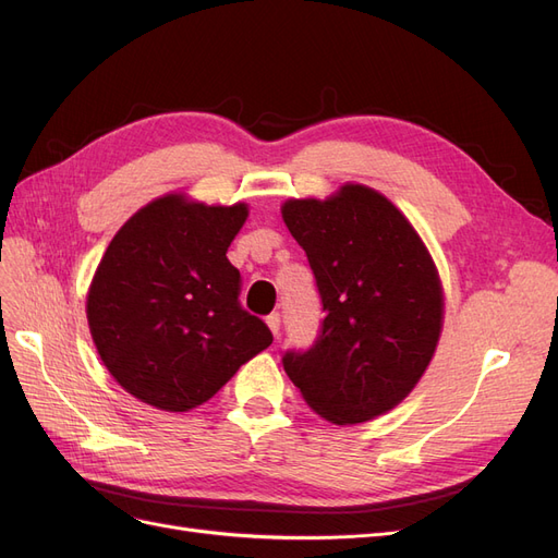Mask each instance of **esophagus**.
<instances>
[{"label":"esophagus","mask_w":558,"mask_h":558,"mask_svg":"<svg viewBox=\"0 0 558 558\" xmlns=\"http://www.w3.org/2000/svg\"><path fill=\"white\" fill-rule=\"evenodd\" d=\"M265 320H267L269 330H272V335L277 337V335H279V328H281V316H279L277 312H272V314H269Z\"/></svg>","instance_id":"obj_1"}]
</instances>
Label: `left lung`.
<instances>
[{"mask_svg": "<svg viewBox=\"0 0 558 558\" xmlns=\"http://www.w3.org/2000/svg\"><path fill=\"white\" fill-rule=\"evenodd\" d=\"M286 228L305 248L326 318L283 369L310 408L363 424L416 386L442 330V286L428 248L393 202L361 183L328 199H289Z\"/></svg>", "mask_w": 558, "mask_h": 558, "instance_id": "obj_1", "label": "left lung"}]
</instances>
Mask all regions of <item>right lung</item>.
<instances>
[{
  "label": "right lung",
  "mask_w": 558,
  "mask_h": 558,
  "mask_svg": "<svg viewBox=\"0 0 558 558\" xmlns=\"http://www.w3.org/2000/svg\"><path fill=\"white\" fill-rule=\"evenodd\" d=\"M246 216L244 202L207 207L165 195L116 232L86 314L99 359L130 396L189 412L272 344L242 310L240 269L226 256Z\"/></svg>",
  "instance_id": "obj_1"
}]
</instances>
